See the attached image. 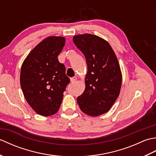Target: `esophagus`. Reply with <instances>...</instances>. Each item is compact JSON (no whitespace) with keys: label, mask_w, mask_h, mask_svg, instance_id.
I'll use <instances>...</instances> for the list:
<instances>
[{"label":"esophagus","mask_w":156,"mask_h":156,"mask_svg":"<svg viewBox=\"0 0 156 156\" xmlns=\"http://www.w3.org/2000/svg\"><path fill=\"white\" fill-rule=\"evenodd\" d=\"M76 80H77V78H76V77H73V78H70L71 82H74Z\"/></svg>","instance_id":"34e87169"}]
</instances>
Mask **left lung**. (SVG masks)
I'll return each instance as SVG.
<instances>
[{"label":"left lung","instance_id":"8db88e82","mask_svg":"<svg viewBox=\"0 0 156 156\" xmlns=\"http://www.w3.org/2000/svg\"><path fill=\"white\" fill-rule=\"evenodd\" d=\"M73 41L86 58V88L77 98L81 111L90 116L108 112L120 92L122 75L118 59L105 39L92 34L75 35Z\"/></svg>","mask_w":156,"mask_h":156}]
</instances>
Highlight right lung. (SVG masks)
Returning <instances> with one entry per match:
<instances>
[{
	"label": "right lung",
	"mask_w": 156,
	"mask_h": 156,
	"mask_svg": "<svg viewBox=\"0 0 156 156\" xmlns=\"http://www.w3.org/2000/svg\"><path fill=\"white\" fill-rule=\"evenodd\" d=\"M63 37L45 38L23 62L20 75L24 97L37 114L48 117L58 112L70 80L58 55L65 45Z\"/></svg>",
	"instance_id": "add662e5"
}]
</instances>
